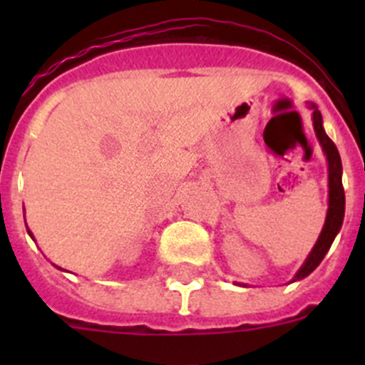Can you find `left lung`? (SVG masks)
I'll return each mask as SVG.
<instances>
[{
	"mask_svg": "<svg viewBox=\"0 0 365 365\" xmlns=\"http://www.w3.org/2000/svg\"><path fill=\"white\" fill-rule=\"evenodd\" d=\"M312 121H314V130L318 135L319 143L323 146V152H325L327 160H329V212H327V220L325 226H323L322 235H319L318 242H316L314 249H312L309 257L305 259V263L302 264L300 270L297 272V275L293 277V281L298 279H304L318 267L323 261L325 254L329 252L330 245H332L334 238L339 233L342 226V219H344V189H342V164L339 152H337L336 145H334L332 139L325 134L323 130V120L322 113L318 109H314L312 113Z\"/></svg>",
	"mask_w": 365,
	"mask_h": 365,
	"instance_id": "1",
	"label": "left lung"
}]
</instances>
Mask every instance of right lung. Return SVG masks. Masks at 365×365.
Here are the masks:
<instances>
[{"mask_svg":"<svg viewBox=\"0 0 365 365\" xmlns=\"http://www.w3.org/2000/svg\"><path fill=\"white\" fill-rule=\"evenodd\" d=\"M28 233H29V231H28ZM29 235H31V233H29ZM31 237H33V235H31Z\"/></svg>","mask_w":365,"mask_h":365,"instance_id":"add662e5","label":"right lung"}]
</instances>
